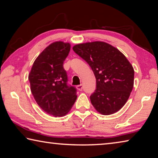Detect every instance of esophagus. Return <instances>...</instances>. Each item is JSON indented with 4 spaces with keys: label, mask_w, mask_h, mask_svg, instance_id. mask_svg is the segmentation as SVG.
<instances>
[{
    "label": "esophagus",
    "mask_w": 158,
    "mask_h": 158,
    "mask_svg": "<svg viewBox=\"0 0 158 158\" xmlns=\"http://www.w3.org/2000/svg\"><path fill=\"white\" fill-rule=\"evenodd\" d=\"M77 89H78L79 90H80V91H81V90H83V85H82V84L78 85H77Z\"/></svg>",
    "instance_id": "obj_1"
}]
</instances>
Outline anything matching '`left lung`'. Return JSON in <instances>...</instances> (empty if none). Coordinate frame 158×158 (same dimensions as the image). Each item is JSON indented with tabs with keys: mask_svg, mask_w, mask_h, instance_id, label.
<instances>
[{
	"mask_svg": "<svg viewBox=\"0 0 158 158\" xmlns=\"http://www.w3.org/2000/svg\"><path fill=\"white\" fill-rule=\"evenodd\" d=\"M73 51L86 61L96 79V89L90 96L99 113L110 115L126 103L134 85L135 72L126 57L104 42L77 44Z\"/></svg>",
	"mask_w": 158,
	"mask_h": 158,
	"instance_id": "8db88e82",
	"label": "left lung"
}]
</instances>
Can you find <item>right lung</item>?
<instances>
[{
  "label": "right lung",
  "mask_w": 158,
  "mask_h": 158,
  "mask_svg": "<svg viewBox=\"0 0 158 158\" xmlns=\"http://www.w3.org/2000/svg\"><path fill=\"white\" fill-rule=\"evenodd\" d=\"M70 44L55 42L49 45L33 63L28 75L31 90L37 105L51 116L66 115L77 100V89L68 84L63 63Z\"/></svg>",
  "instance_id": "obj_1"
}]
</instances>
